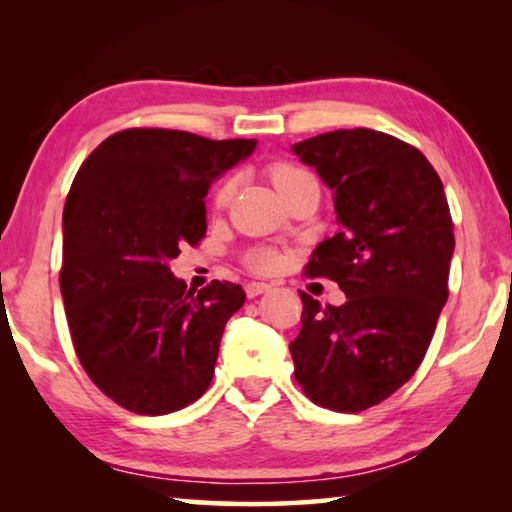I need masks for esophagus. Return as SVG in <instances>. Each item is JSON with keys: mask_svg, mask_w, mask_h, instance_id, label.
Returning a JSON list of instances; mask_svg holds the SVG:
<instances>
[{"mask_svg": "<svg viewBox=\"0 0 512 512\" xmlns=\"http://www.w3.org/2000/svg\"><path fill=\"white\" fill-rule=\"evenodd\" d=\"M268 289V284H264V282H250V284H246V296L248 298H257V296H262V293H266Z\"/></svg>", "mask_w": 512, "mask_h": 512, "instance_id": "esophagus-1", "label": "esophagus"}]
</instances>
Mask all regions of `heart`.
Here are the masks:
<instances>
[{"label": "heart", "mask_w": 512, "mask_h": 512, "mask_svg": "<svg viewBox=\"0 0 512 512\" xmlns=\"http://www.w3.org/2000/svg\"><path fill=\"white\" fill-rule=\"evenodd\" d=\"M302 173L305 171L298 167H291V164H277V167L271 171V178H273L275 189H282L284 185H289L291 180L302 176ZM230 194H232V183L228 180V183L219 189L216 198H219V203H223V201H228ZM250 264H253L257 271H271V268L277 264V257L271 253V250H257V253L250 257Z\"/></svg>", "instance_id": "obj_1"}]
</instances>
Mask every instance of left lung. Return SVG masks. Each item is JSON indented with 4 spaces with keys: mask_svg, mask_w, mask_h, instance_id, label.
I'll return each instance as SVG.
<instances>
[{
    "mask_svg": "<svg viewBox=\"0 0 512 512\" xmlns=\"http://www.w3.org/2000/svg\"><path fill=\"white\" fill-rule=\"evenodd\" d=\"M334 192L341 232L320 241L309 275L345 293L341 307L302 298L289 345L311 402L339 413L375 406L413 377L447 302L454 223L429 160L393 135L352 128L291 146Z\"/></svg>",
    "mask_w": 512,
    "mask_h": 512,
    "instance_id": "left-lung-1",
    "label": "left lung"
}]
</instances>
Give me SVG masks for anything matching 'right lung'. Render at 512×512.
Instances as JSON below:
<instances>
[{
	"instance_id": "1",
	"label": "right lung",
	"mask_w": 512,
	"mask_h": 512,
	"mask_svg": "<svg viewBox=\"0 0 512 512\" xmlns=\"http://www.w3.org/2000/svg\"><path fill=\"white\" fill-rule=\"evenodd\" d=\"M255 149L257 140L131 128L76 173L60 293L81 366L128 411L185 409L210 386L225 323L246 293L219 280L196 293L169 262L205 235L210 185Z\"/></svg>"
}]
</instances>
